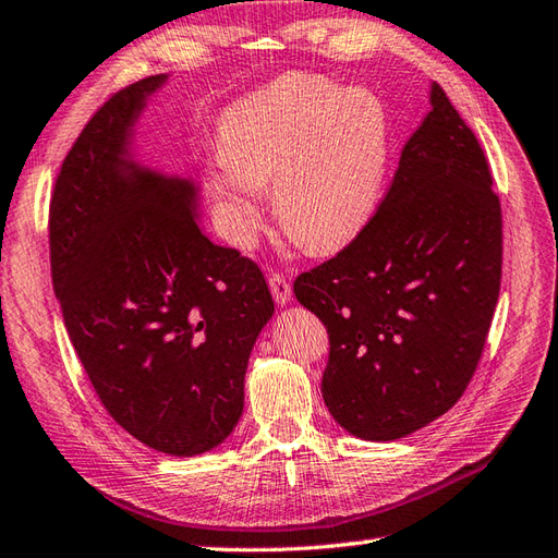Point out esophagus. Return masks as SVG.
I'll return each instance as SVG.
<instances>
[{
    "mask_svg": "<svg viewBox=\"0 0 558 558\" xmlns=\"http://www.w3.org/2000/svg\"><path fill=\"white\" fill-rule=\"evenodd\" d=\"M269 291L275 295V301L279 305H289L293 301V291H291V283L283 275H271L269 277Z\"/></svg>",
    "mask_w": 558,
    "mask_h": 558,
    "instance_id": "34e87169",
    "label": "esophagus"
}]
</instances>
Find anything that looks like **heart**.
Here are the masks:
<instances>
[{"mask_svg": "<svg viewBox=\"0 0 558 558\" xmlns=\"http://www.w3.org/2000/svg\"><path fill=\"white\" fill-rule=\"evenodd\" d=\"M389 165V121L367 90L283 78L233 105L207 165L225 239L253 251L271 183L279 225L315 253L349 243L373 217Z\"/></svg>", "mask_w": 558, "mask_h": 558, "instance_id": "b5f03b06", "label": "heart"}]
</instances>
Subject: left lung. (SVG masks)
<instances>
[{
  "label": "left lung",
  "instance_id": "1",
  "mask_svg": "<svg viewBox=\"0 0 558 558\" xmlns=\"http://www.w3.org/2000/svg\"><path fill=\"white\" fill-rule=\"evenodd\" d=\"M377 215L293 283L329 331L322 399L349 435L393 441L461 399L501 287V205L475 133L437 83Z\"/></svg>",
  "mask_w": 558,
  "mask_h": 558
}]
</instances>
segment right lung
Instances as JSON below:
<instances>
[{"mask_svg":"<svg viewBox=\"0 0 558 558\" xmlns=\"http://www.w3.org/2000/svg\"><path fill=\"white\" fill-rule=\"evenodd\" d=\"M167 81L129 85L81 131L49 205V259L107 413L145 447L189 458L239 425L275 301L255 263L209 241L201 183L135 153V126Z\"/></svg>","mask_w":558,"mask_h":558,"instance_id":"add662e5","label":"right lung"}]
</instances>
